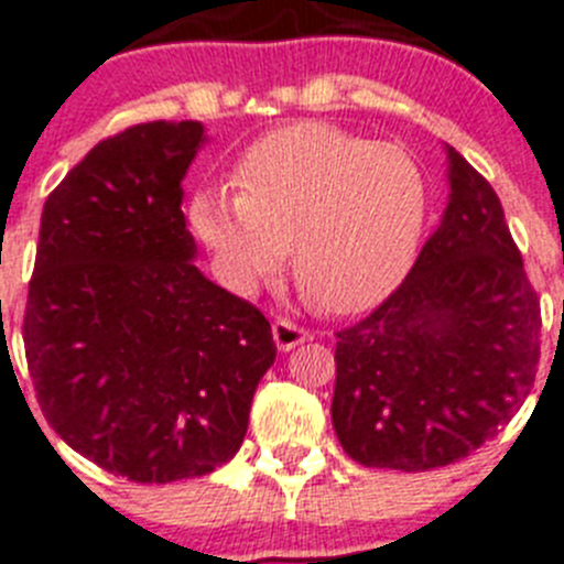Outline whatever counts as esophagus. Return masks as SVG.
I'll list each match as a JSON object with an SVG mask.
<instances>
[{
	"label": "esophagus",
	"instance_id": "34e87169",
	"mask_svg": "<svg viewBox=\"0 0 564 564\" xmlns=\"http://www.w3.org/2000/svg\"><path fill=\"white\" fill-rule=\"evenodd\" d=\"M308 337H312V334H308L306 328L294 326L292 319H275V323H272V339H275V345L281 351H292L294 345L306 343Z\"/></svg>",
	"mask_w": 564,
	"mask_h": 564
}]
</instances>
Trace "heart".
<instances>
[{
  "label": "heart",
  "mask_w": 564,
  "mask_h": 564,
  "mask_svg": "<svg viewBox=\"0 0 564 564\" xmlns=\"http://www.w3.org/2000/svg\"><path fill=\"white\" fill-rule=\"evenodd\" d=\"M238 194L207 187L191 227L219 275L256 294L283 270L328 314L379 303L402 281L427 216V180L399 145H370L326 123H289L241 151Z\"/></svg>",
  "instance_id": "1"
}]
</instances>
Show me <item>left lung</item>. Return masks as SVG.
Segmentation results:
<instances>
[{"label": "left lung", "instance_id": "1", "mask_svg": "<svg viewBox=\"0 0 564 564\" xmlns=\"http://www.w3.org/2000/svg\"><path fill=\"white\" fill-rule=\"evenodd\" d=\"M449 202L413 270L337 334L332 421L377 469L427 471L495 438L540 362V301L489 182L446 145Z\"/></svg>", "mask_w": 564, "mask_h": 564}]
</instances>
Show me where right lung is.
<instances>
[{
	"label": "right lung",
	"instance_id": "add662e5",
	"mask_svg": "<svg viewBox=\"0 0 564 564\" xmlns=\"http://www.w3.org/2000/svg\"><path fill=\"white\" fill-rule=\"evenodd\" d=\"M196 120L140 123L95 145L44 202L24 354L50 427L134 484L227 464L275 362L270 319L207 281L182 180Z\"/></svg>",
	"mask_w": 564,
	"mask_h": 564
}]
</instances>
